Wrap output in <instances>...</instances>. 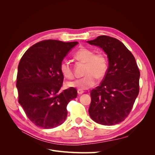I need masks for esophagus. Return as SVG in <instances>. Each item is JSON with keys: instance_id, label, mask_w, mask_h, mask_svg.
<instances>
[{"instance_id": "esophagus-1", "label": "esophagus", "mask_w": 155, "mask_h": 155, "mask_svg": "<svg viewBox=\"0 0 155 155\" xmlns=\"http://www.w3.org/2000/svg\"><path fill=\"white\" fill-rule=\"evenodd\" d=\"M83 92H84V91L83 90H80V89H78V94H82Z\"/></svg>"}]
</instances>
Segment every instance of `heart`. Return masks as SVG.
Instances as JSON below:
<instances>
[{
	"mask_svg": "<svg viewBox=\"0 0 155 155\" xmlns=\"http://www.w3.org/2000/svg\"><path fill=\"white\" fill-rule=\"evenodd\" d=\"M94 51L90 48H81L74 54V58L78 61L85 64L82 78L68 83L70 87L76 88L80 90H86L94 86L96 78L102 79L107 72L109 63L106 55L103 53L94 54ZM60 72L67 79L74 78V72L70 62L63 60L60 63Z\"/></svg>",
	"mask_w": 155,
	"mask_h": 155,
	"instance_id": "b5f03b06",
	"label": "heart"
}]
</instances>
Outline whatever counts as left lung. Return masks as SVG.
I'll return each mask as SVG.
<instances>
[{
    "label": "left lung",
    "mask_w": 155,
    "mask_h": 155,
    "mask_svg": "<svg viewBox=\"0 0 155 155\" xmlns=\"http://www.w3.org/2000/svg\"><path fill=\"white\" fill-rule=\"evenodd\" d=\"M108 57L109 67L100 85L91 92L88 113L95 122L113 125L129 114L139 93L140 70L132 53L117 39L107 35L88 41Z\"/></svg>",
    "instance_id": "1"
}]
</instances>
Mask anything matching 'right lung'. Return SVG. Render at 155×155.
<instances>
[{
  "label": "right lung",
  "mask_w": 155,
  "mask_h": 155,
  "mask_svg": "<svg viewBox=\"0 0 155 155\" xmlns=\"http://www.w3.org/2000/svg\"><path fill=\"white\" fill-rule=\"evenodd\" d=\"M78 44L42 41L27 50L20 60L16 84L18 103L29 120L39 127L61 125L67 118L68 104L77 97L75 88L60 91L64 77L59 66Z\"/></svg>",
  "instance_id": "right-lung-1"
}]
</instances>
